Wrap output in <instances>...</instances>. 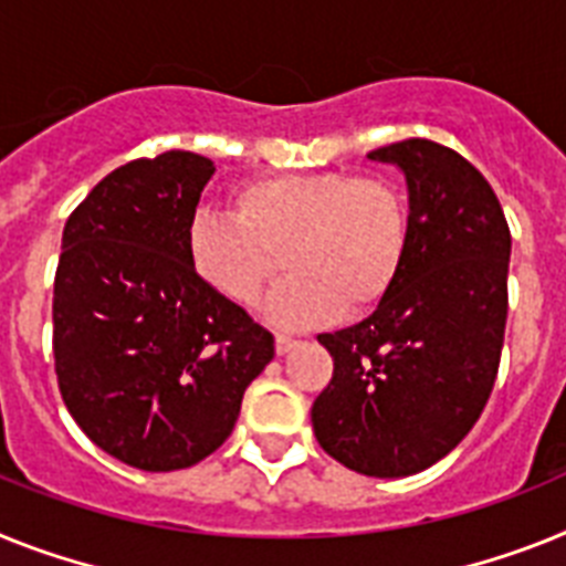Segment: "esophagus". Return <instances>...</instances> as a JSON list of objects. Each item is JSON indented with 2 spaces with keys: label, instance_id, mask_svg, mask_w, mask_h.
<instances>
[{
  "label": "esophagus",
  "instance_id": "obj_1",
  "mask_svg": "<svg viewBox=\"0 0 566 566\" xmlns=\"http://www.w3.org/2000/svg\"><path fill=\"white\" fill-rule=\"evenodd\" d=\"M296 348V339L287 334H275V354L284 356V354H291V350Z\"/></svg>",
  "mask_w": 566,
  "mask_h": 566
}]
</instances>
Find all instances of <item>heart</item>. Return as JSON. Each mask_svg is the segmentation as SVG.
I'll return each instance as SVG.
<instances>
[{"label":"heart","instance_id":"obj_1","mask_svg":"<svg viewBox=\"0 0 566 566\" xmlns=\"http://www.w3.org/2000/svg\"><path fill=\"white\" fill-rule=\"evenodd\" d=\"M232 216L195 212L187 255L212 293L250 307L279 270L291 279L268 302L282 327H319L342 311L377 307L402 275L411 207L388 175L284 172L232 189Z\"/></svg>","mask_w":566,"mask_h":566}]
</instances>
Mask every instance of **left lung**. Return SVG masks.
Returning a JSON list of instances; mask_svg holds the SVG:
<instances>
[{
  "instance_id": "8db88e82",
  "label": "left lung",
  "mask_w": 566,
  "mask_h": 566,
  "mask_svg": "<svg viewBox=\"0 0 566 566\" xmlns=\"http://www.w3.org/2000/svg\"><path fill=\"white\" fill-rule=\"evenodd\" d=\"M368 158L406 175L411 247L368 319L319 334L334 377L311 420L342 467L406 478L452 452L492 394L512 235L489 180L449 146L411 137Z\"/></svg>"
}]
</instances>
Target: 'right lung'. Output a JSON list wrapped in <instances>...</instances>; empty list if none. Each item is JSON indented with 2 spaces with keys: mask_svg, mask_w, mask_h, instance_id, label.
<instances>
[{
  "mask_svg": "<svg viewBox=\"0 0 566 566\" xmlns=\"http://www.w3.org/2000/svg\"><path fill=\"white\" fill-rule=\"evenodd\" d=\"M216 166L164 151L114 169L71 212L54 279L65 408L126 467H195L232 434L273 334L195 275L187 230Z\"/></svg>",
  "mask_w": 566,
  "mask_h": 566,
  "instance_id": "obj_1",
  "label": "right lung"
}]
</instances>
